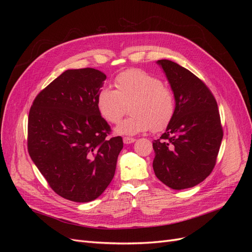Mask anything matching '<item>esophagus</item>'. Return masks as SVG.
Segmentation results:
<instances>
[{
	"label": "esophagus",
	"mask_w": 252,
	"mask_h": 252,
	"mask_svg": "<svg viewBox=\"0 0 252 252\" xmlns=\"http://www.w3.org/2000/svg\"><path fill=\"white\" fill-rule=\"evenodd\" d=\"M123 142H124V144H126V145L132 144V143L135 142V139H133V138H124V139H123Z\"/></svg>",
	"instance_id": "esophagus-1"
}]
</instances>
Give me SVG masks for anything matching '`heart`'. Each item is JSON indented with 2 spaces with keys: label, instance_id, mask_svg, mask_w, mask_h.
Here are the masks:
<instances>
[{
  "label": "heart",
  "instance_id": "1",
  "mask_svg": "<svg viewBox=\"0 0 252 252\" xmlns=\"http://www.w3.org/2000/svg\"><path fill=\"white\" fill-rule=\"evenodd\" d=\"M114 86L102 87L96 95V107L103 119L117 124L129 105L130 116L116 127L121 135L161 131L172 121L177 102L173 91L149 72L131 68L120 72Z\"/></svg>",
  "mask_w": 252,
  "mask_h": 252
}]
</instances>
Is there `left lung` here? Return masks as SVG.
Segmentation results:
<instances>
[{
	"mask_svg": "<svg viewBox=\"0 0 252 252\" xmlns=\"http://www.w3.org/2000/svg\"><path fill=\"white\" fill-rule=\"evenodd\" d=\"M177 102L170 124L152 142L157 178L175 190L200 184L211 173L223 139L218 104L208 87L186 68L158 60Z\"/></svg>",
	"mask_w": 252,
	"mask_h": 252,
	"instance_id": "8db88e82",
	"label": "left lung"
}]
</instances>
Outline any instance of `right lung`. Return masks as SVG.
<instances>
[{
	"label": "right lung",
	"instance_id": "obj_1",
	"mask_svg": "<svg viewBox=\"0 0 252 252\" xmlns=\"http://www.w3.org/2000/svg\"><path fill=\"white\" fill-rule=\"evenodd\" d=\"M106 74L68 69L36 95L28 117V152L53 191L78 203L95 200L116 172L121 136L96 107Z\"/></svg>",
	"mask_w": 252,
	"mask_h": 252
}]
</instances>
